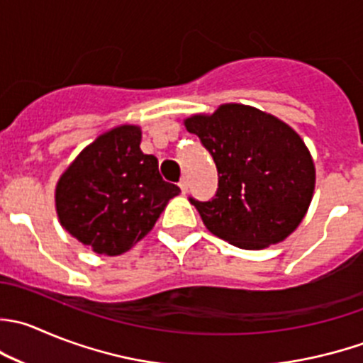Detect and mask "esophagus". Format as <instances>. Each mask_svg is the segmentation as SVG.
<instances>
[{
  "instance_id": "esophagus-1",
  "label": "esophagus",
  "mask_w": 363,
  "mask_h": 363,
  "mask_svg": "<svg viewBox=\"0 0 363 363\" xmlns=\"http://www.w3.org/2000/svg\"><path fill=\"white\" fill-rule=\"evenodd\" d=\"M179 188H181V193L184 195V193L188 191V181H186V179H181V182H179Z\"/></svg>"
}]
</instances>
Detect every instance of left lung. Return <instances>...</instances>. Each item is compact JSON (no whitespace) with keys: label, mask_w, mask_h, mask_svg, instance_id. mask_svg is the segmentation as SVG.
<instances>
[{"label":"left lung","mask_w":363,"mask_h":363,"mask_svg":"<svg viewBox=\"0 0 363 363\" xmlns=\"http://www.w3.org/2000/svg\"><path fill=\"white\" fill-rule=\"evenodd\" d=\"M186 129L209 150L216 195L189 196L211 234L245 250L284 241L311 206L315 168L303 140L286 122L245 104L193 115Z\"/></svg>","instance_id":"8db88e82"}]
</instances>
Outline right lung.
I'll return each instance as SVG.
<instances>
[{
    "label": "right lung",
    "instance_id": "right-lung-1",
    "mask_svg": "<svg viewBox=\"0 0 363 363\" xmlns=\"http://www.w3.org/2000/svg\"><path fill=\"white\" fill-rule=\"evenodd\" d=\"M138 125L101 135L56 184V213L72 238L99 255H121L152 230L181 189L164 182L157 160L140 150Z\"/></svg>",
    "mask_w": 363,
    "mask_h": 363
}]
</instances>
